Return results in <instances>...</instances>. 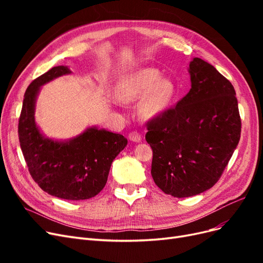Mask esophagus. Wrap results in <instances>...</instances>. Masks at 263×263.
Wrapping results in <instances>:
<instances>
[{
	"label": "esophagus",
	"instance_id": "34e87169",
	"mask_svg": "<svg viewBox=\"0 0 263 263\" xmlns=\"http://www.w3.org/2000/svg\"><path fill=\"white\" fill-rule=\"evenodd\" d=\"M128 138H129V140L135 141V142H139V141L141 140L140 134L137 133V132H130V133L128 134Z\"/></svg>",
	"mask_w": 263,
	"mask_h": 263
}]
</instances>
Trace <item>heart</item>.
Segmentation results:
<instances>
[{
	"mask_svg": "<svg viewBox=\"0 0 263 263\" xmlns=\"http://www.w3.org/2000/svg\"><path fill=\"white\" fill-rule=\"evenodd\" d=\"M176 93V84L170 79H161V73L157 69L144 68L119 83L116 98L123 103H133L145 95L138 105V113L142 118L150 119L169 107Z\"/></svg>",
	"mask_w": 263,
	"mask_h": 263,
	"instance_id": "heart-1",
	"label": "heart"
}]
</instances>
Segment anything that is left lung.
Listing matches in <instances>:
<instances>
[{
  "mask_svg": "<svg viewBox=\"0 0 263 263\" xmlns=\"http://www.w3.org/2000/svg\"><path fill=\"white\" fill-rule=\"evenodd\" d=\"M191 90L147 122L151 176L174 197L200 194L217 183L240 139L241 119L233 84L209 62H190Z\"/></svg>",
  "mask_w": 263,
  "mask_h": 263,
  "instance_id": "obj_1",
  "label": "left lung"
}]
</instances>
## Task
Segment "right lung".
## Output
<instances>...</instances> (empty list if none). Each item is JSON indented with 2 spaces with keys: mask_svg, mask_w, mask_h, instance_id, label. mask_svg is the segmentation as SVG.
<instances>
[{
  "mask_svg": "<svg viewBox=\"0 0 263 263\" xmlns=\"http://www.w3.org/2000/svg\"><path fill=\"white\" fill-rule=\"evenodd\" d=\"M70 72L65 66L53 67L28 85L18 119V138L28 171L39 187L63 200L80 201L98 195L105 186L110 164L127 139L98 128L86 129L67 142L43 136L34 118L39 87Z\"/></svg>",
  "mask_w": 263,
  "mask_h": 263,
  "instance_id": "right-lung-1",
  "label": "right lung"
}]
</instances>
